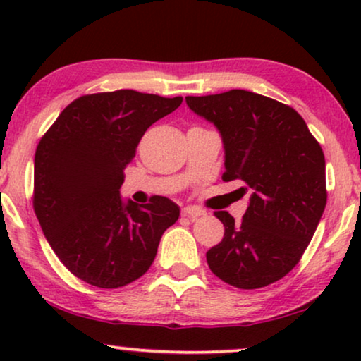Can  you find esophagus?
<instances>
[{
    "label": "esophagus",
    "instance_id": "1",
    "mask_svg": "<svg viewBox=\"0 0 361 361\" xmlns=\"http://www.w3.org/2000/svg\"><path fill=\"white\" fill-rule=\"evenodd\" d=\"M202 215H205V212L200 209H195V207H185V209L182 210V216H187V219H192V220L199 219Z\"/></svg>",
    "mask_w": 361,
    "mask_h": 361
}]
</instances>
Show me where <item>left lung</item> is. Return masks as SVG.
<instances>
[{
	"label": "left lung",
	"instance_id": "1",
	"mask_svg": "<svg viewBox=\"0 0 361 361\" xmlns=\"http://www.w3.org/2000/svg\"><path fill=\"white\" fill-rule=\"evenodd\" d=\"M189 108L219 128L225 182L251 190L241 224L215 212L224 240L207 251L216 278L258 289L284 278L302 258L327 204L325 157L294 108L246 90L185 97Z\"/></svg>",
	"mask_w": 361,
	"mask_h": 361
}]
</instances>
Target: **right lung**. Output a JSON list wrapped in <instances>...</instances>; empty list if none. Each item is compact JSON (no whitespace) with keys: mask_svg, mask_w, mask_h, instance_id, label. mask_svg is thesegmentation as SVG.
I'll return each mask as SVG.
<instances>
[{"mask_svg":"<svg viewBox=\"0 0 361 361\" xmlns=\"http://www.w3.org/2000/svg\"><path fill=\"white\" fill-rule=\"evenodd\" d=\"M182 97L136 90L78 97L39 141L32 205L46 238L78 279L116 289L141 278L179 207L161 195L137 205L120 197L125 167L152 123Z\"/></svg>","mask_w":361,"mask_h":361,"instance_id":"obj_1","label":"right lung"}]
</instances>
